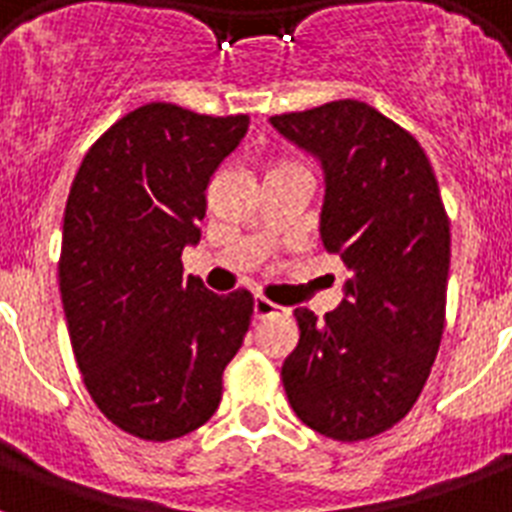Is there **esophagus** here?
I'll return each instance as SVG.
<instances>
[{
  "label": "esophagus",
  "instance_id": "1",
  "mask_svg": "<svg viewBox=\"0 0 512 512\" xmlns=\"http://www.w3.org/2000/svg\"><path fill=\"white\" fill-rule=\"evenodd\" d=\"M276 311H279V305L265 300V297H255V319H268Z\"/></svg>",
  "mask_w": 512,
  "mask_h": 512
}]
</instances>
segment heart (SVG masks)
Returning a JSON list of instances; mask_svg holds the SVG:
<instances>
[{"mask_svg": "<svg viewBox=\"0 0 512 512\" xmlns=\"http://www.w3.org/2000/svg\"><path fill=\"white\" fill-rule=\"evenodd\" d=\"M279 167H287V164H279Z\"/></svg>", "mask_w": 512, "mask_h": 512, "instance_id": "heart-1", "label": "heart"}]
</instances>
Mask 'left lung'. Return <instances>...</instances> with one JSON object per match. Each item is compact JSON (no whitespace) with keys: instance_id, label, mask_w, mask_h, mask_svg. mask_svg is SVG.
Instances as JSON below:
<instances>
[{"instance_id":"1","label":"left lung","mask_w":512,"mask_h":512,"mask_svg":"<svg viewBox=\"0 0 512 512\" xmlns=\"http://www.w3.org/2000/svg\"><path fill=\"white\" fill-rule=\"evenodd\" d=\"M271 124L324 167L321 241L350 271L324 321L295 311L300 342L281 382L308 428L366 441L409 414L444 335L452 239L438 180L420 143L361 100Z\"/></svg>"}]
</instances>
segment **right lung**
<instances>
[{"label": "right lung", "instance_id": "add662e5", "mask_svg": "<svg viewBox=\"0 0 512 512\" xmlns=\"http://www.w3.org/2000/svg\"><path fill=\"white\" fill-rule=\"evenodd\" d=\"M249 116L148 103L108 127L76 172L58 281L82 380L116 428L172 441L223 398L255 297L209 292L180 255L201 236L207 185Z\"/></svg>", "mask_w": 512, "mask_h": 512}]
</instances>
